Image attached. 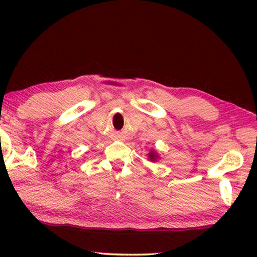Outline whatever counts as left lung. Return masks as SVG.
<instances>
[{"mask_svg":"<svg viewBox=\"0 0 257 257\" xmlns=\"http://www.w3.org/2000/svg\"><path fill=\"white\" fill-rule=\"evenodd\" d=\"M149 157H150V159L151 160H156L157 159V158H158V156H157V154H156V152H153V151H152V152H151L150 154H149Z\"/></svg>","mask_w":257,"mask_h":257,"instance_id":"obj_1","label":"left lung"}]
</instances>
